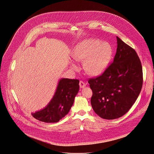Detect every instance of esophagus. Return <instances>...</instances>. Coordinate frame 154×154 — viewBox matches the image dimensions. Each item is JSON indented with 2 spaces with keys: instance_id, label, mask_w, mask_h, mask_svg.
Segmentation results:
<instances>
[{
  "instance_id": "34e87169",
  "label": "esophagus",
  "mask_w": 154,
  "mask_h": 154,
  "mask_svg": "<svg viewBox=\"0 0 154 154\" xmlns=\"http://www.w3.org/2000/svg\"><path fill=\"white\" fill-rule=\"evenodd\" d=\"M79 85H80V87L81 88H85V86H86V83H85L83 82H82V81H80V82H79Z\"/></svg>"
}]
</instances>
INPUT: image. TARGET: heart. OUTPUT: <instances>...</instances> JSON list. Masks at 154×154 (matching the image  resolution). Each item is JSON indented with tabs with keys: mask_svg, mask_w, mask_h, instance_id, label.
Listing matches in <instances>:
<instances>
[{
	"mask_svg": "<svg viewBox=\"0 0 154 154\" xmlns=\"http://www.w3.org/2000/svg\"><path fill=\"white\" fill-rule=\"evenodd\" d=\"M112 56V48L109 43L97 39H86L78 44L73 52L72 58L77 62H83L85 72L93 76L103 74L107 68ZM74 71L79 69L74 62H70Z\"/></svg>",
	"mask_w": 154,
	"mask_h": 154,
	"instance_id": "obj_1",
	"label": "heart"
}]
</instances>
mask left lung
Wrapping results in <instances>:
<instances>
[{"instance_id":"obj_1","label":"left lung","mask_w":154,"mask_h":154,"mask_svg":"<svg viewBox=\"0 0 154 154\" xmlns=\"http://www.w3.org/2000/svg\"><path fill=\"white\" fill-rule=\"evenodd\" d=\"M113 63L104 73L88 83L94 112L101 118L115 119L124 115L138 98L143 85V71L136 51L119 37Z\"/></svg>"}]
</instances>
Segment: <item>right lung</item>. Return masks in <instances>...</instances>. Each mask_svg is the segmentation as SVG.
I'll return each instance as SVG.
<instances>
[{"instance_id": "1", "label": "right lung", "mask_w": 154, "mask_h": 154, "mask_svg": "<svg viewBox=\"0 0 154 154\" xmlns=\"http://www.w3.org/2000/svg\"><path fill=\"white\" fill-rule=\"evenodd\" d=\"M79 80L62 78L48 104L39 111L32 113L36 119L46 123L59 122L69 112L79 91Z\"/></svg>"}]
</instances>
